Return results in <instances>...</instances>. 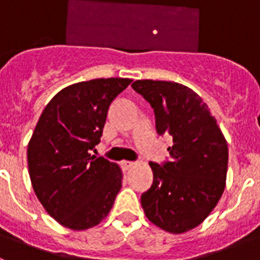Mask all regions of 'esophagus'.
<instances>
[{
  "label": "esophagus",
  "mask_w": 260,
  "mask_h": 260,
  "mask_svg": "<svg viewBox=\"0 0 260 260\" xmlns=\"http://www.w3.org/2000/svg\"><path fill=\"white\" fill-rule=\"evenodd\" d=\"M134 164H135L134 161H127V160H123V161H122V165H123V168H125V169H130V168L134 167Z\"/></svg>",
  "instance_id": "esophagus-1"
}]
</instances>
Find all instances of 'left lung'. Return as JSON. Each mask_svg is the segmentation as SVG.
Returning a JSON list of instances; mask_svg holds the SVG:
<instances>
[{
	"instance_id": "1",
	"label": "left lung",
	"mask_w": 260,
	"mask_h": 260,
	"mask_svg": "<svg viewBox=\"0 0 260 260\" xmlns=\"http://www.w3.org/2000/svg\"><path fill=\"white\" fill-rule=\"evenodd\" d=\"M153 108L156 130L171 135V161L150 162L153 182L142 194L147 219L169 233L189 232L206 220L225 189L228 144L207 104L191 88L167 80L132 84Z\"/></svg>"
}]
</instances>
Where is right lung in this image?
<instances>
[{
  "mask_svg": "<svg viewBox=\"0 0 260 260\" xmlns=\"http://www.w3.org/2000/svg\"><path fill=\"white\" fill-rule=\"evenodd\" d=\"M132 79L100 78L61 89L44 108L27 148L36 197L71 231L100 224L122 186L121 168L91 155L100 142L108 109Z\"/></svg>",
  "mask_w": 260,
  "mask_h": 260,
  "instance_id": "right-lung-1",
  "label": "right lung"
}]
</instances>
